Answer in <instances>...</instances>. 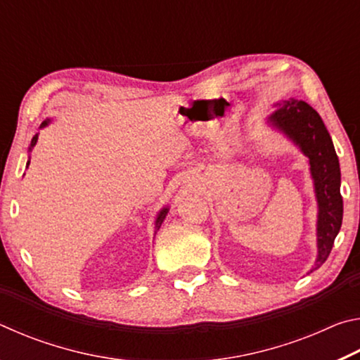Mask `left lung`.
<instances>
[{
	"instance_id": "1",
	"label": "left lung",
	"mask_w": 360,
	"mask_h": 360,
	"mask_svg": "<svg viewBox=\"0 0 360 360\" xmlns=\"http://www.w3.org/2000/svg\"><path fill=\"white\" fill-rule=\"evenodd\" d=\"M270 124L297 144L309 160L318 200V259L313 270L327 260L343 221L341 174L337 152L321 115L304 101L278 103ZM311 270V271H313Z\"/></svg>"
}]
</instances>
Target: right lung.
Segmentation results:
<instances>
[{"label": "right lung", "instance_id": "1", "mask_svg": "<svg viewBox=\"0 0 360 360\" xmlns=\"http://www.w3.org/2000/svg\"><path fill=\"white\" fill-rule=\"evenodd\" d=\"M49 124V120H44L41 124V129L42 127H46ZM36 141H38V135H34L33 136V139H32V144H30V150H32L33 148H34V144H36ZM27 165H30V160L27 162ZM167 214H168V208H163L160 212H158L157 214V219H155V233H157V230L160 229V225H162V222L165 221V217H167Z\"/></svg>", "mask_w": 360, "mask_h": 360}]
</instances>
